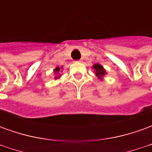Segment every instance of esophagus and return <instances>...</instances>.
I'll return each instance as SVG.
<instances>
[{"label": "esophagus", "mask_w": 152, "mask_h": 152, "mask_svg": "<svg viewBox=\"0 0 152 152\" xmlns=\"http://www.w3.org/2000/svg\"><path fill=\"white\" fill-rule=\"evenodd\" d=\"M81 62H82L81 60H80V61H77V63H81Z\"/></svg>", "instance_id": "esophagus-1"}]
</instances>
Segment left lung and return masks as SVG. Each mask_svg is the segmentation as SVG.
<instances>
[{
	"label": "left lung",
	"mask_w": 152,
	"mask_h": 152,
	"mask_svg": "<svg viewBox=\"0 0 152 152\" xmlns=\"http://www.w3.org/2000/svg\"><path fill=\"white\" fill-rule=\"evenodd\" d=\"M93 68L94 69L96 76H98V78L100 80H102V77L105 76V74L107 73L106 72L105 69L103 68V66H102V65L99 64V63H95V64H94Z\"/></svg>",
	"instance_id": "8db88e82"
}]
</instances>
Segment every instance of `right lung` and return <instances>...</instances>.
<instances>
[{
  "mask_svg": "<svg viewBox=\"0 0 152 152\" xmlns=\"http://www.w3.org/2000/svg\"><path fill=\"white\" fill-rule=\"evenodd\" d=\"M62 67H63V66H61V68H62ZM61 68H60L59 66H57L56 68L53 70V72L56 73V75H57V76L54 77V79H58V78H59V77H60V76L58 75V72H60V69H61Z\"/></svg>",
  "mask_w": 152,
  "mask_h": 152,
  "instance_id": "right-lung-1",
  "label": "right lung"
}]
</instances>
